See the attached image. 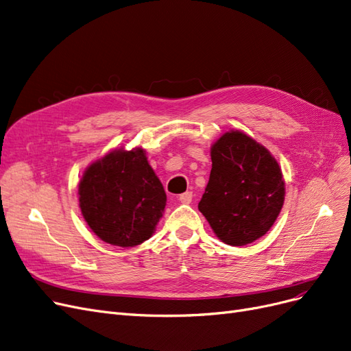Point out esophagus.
I'll list each match as a JSON object with an SVG mask.
<instances>
[{"mask_svg": "<svg viewBox=\"0 0 351 351\" xmlns=\"http://www.w3.org/2000/svg\"><path fill=\"white\" fill-rule=\"evenodd\" d=\"M179 201L182 204H191L192 202V192H185L182 195H179Z\"/></svg>", "mask_w": 351, "mask_h": 351, "instance_id": "obj_1", "label": "esophagus"}]
</instances>
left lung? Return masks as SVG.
<instances>
[{"label":"left lung","instance_id":"1","mask_svg":"<svg viewBox=\"0 0 351 351\" xmlns=\"http://www.w3.org/2000/svg\"><path fill=\"white\" fill-rule=\"evenodd\" d=\"M213 169L198 204L215 236L228 245H245L275 224L285 201V180L270 152L240 130L211 146Z\"/></svg>","mask_w":351,"mask_h":351}]
</instances>
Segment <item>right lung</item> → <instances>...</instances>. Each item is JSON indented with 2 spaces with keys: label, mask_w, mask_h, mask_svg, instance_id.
Returning a JSON list of instances; mask_svg holds the SVG:
<instances>
[{
  "label": "right lung",
  "mask_w": 351,
  "mask_h": 351,
  "mask_svg": "<svg viewBox=\"0 0 351 351\" xmlns=\"http://www.w3.org/2000/svg\"><path fill=\"white\" fill-rule=\"evenodd\" d=\"M77 195L89 228L119 247L149 240L166 205L163 185L141 147L114 149L90 163Z\"/></svg>",
  "instance_id": "1"
}]
</instances>
